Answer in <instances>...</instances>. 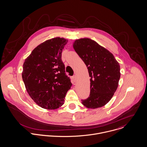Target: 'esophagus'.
<instances>
[{"instance_id": "1", "label": "esophagus", "mask_w": 147, "mask_h": 147, "mask_svg": "<svg viewBox=\"0 0 147 147\" xmlns=\"http://www.w3.org/2000/svg\"><path fill=\"white\" fill-rule=\"evenodd\" d=\"M71 79L73 80V81H74V82H75L76 81V76H73L72 77H71Z\"/></svg>"}]
</instances>
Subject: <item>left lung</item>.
<instances>
[{
    "mask_svg": "<svg viewBox=\"0 0 147 147\" xmlns=\"http://www.w3.org/2000/svg\"><path fill=\"white\" fill-rule=\"evenodd\" d=\"M73 48L86 65L90 77V94L82 100V105L92 109L105 106L117 89L119 63L111 53L90 38L76 40Z\"/></svg>",
    "mask_w": 147,
    "mask_h": 147,
    "instance_id": "left-lung-1",
    "label": "left lung"
}]
</instances>
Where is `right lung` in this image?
<instances>
[{
	"label": "right lung",
	"mask_w": 147,
	"mask_h": 147,
	"mask_svg": "<svg viewBox=\"0 0 147 147\" xmlns=\"http://www.w3.org/2000/svg\"><path fill=\"white\" fill-rule=\"evenodd\" d=\"M68 40L55 37L35 48L23 63L22 78L30 98L48 110L58 109L72 84L65 73L62 51Z\"/></svg>",
	"instance_id": "add662e5"
}]
</instances>
